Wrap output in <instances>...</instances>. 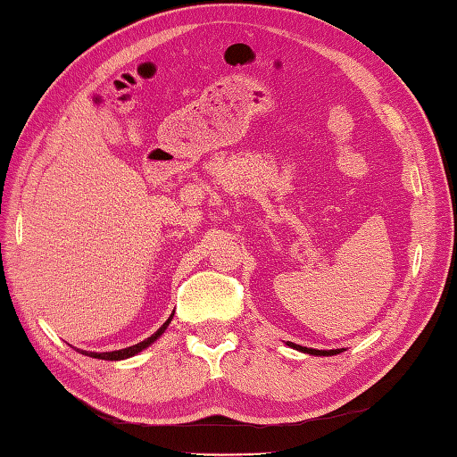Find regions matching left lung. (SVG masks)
Masks as SVG:
<instances>
[{
    "label": "left lung",
    "mask_w": 457,
    "mask_h": 457,
    "mask_svg": "<svg viewBox=\"0 0 457 457\" xmlns=\"http://www.w3.org/2000/svg\"><path fill=\"white\" fill-rule=\"evenodd\" d=\"M287 345L288 347H293V349H296V351H300V353H306V354H320V357H333V354H339L343 349H331V351H318V349H308V347H300V345H296V343H291V341H287Z\"/></svg>",
    "instance_id": "8db88e82"
}]
</instances>
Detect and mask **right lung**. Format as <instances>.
Instances as JSON below:
<instances>
[{
    "label": "right lung",
    "instance_id": "right-lung-1",
    "mask_svg": "<svg viewBox=\"0 0 457 457\" xmlns=\"http://www.w3.org/2000/svg\"><path fill=\"white\" fill-rule=\"evenodd\" d=\"M172 316H174V314H170V318L166 320L164 324H162L157 331H154L151 337H147V339L137 343V345H131V347H128V349H120V351H112V353H88V351H83V354H88V357H93V359H103V361H124V359H129V357H136L137 353H141L143 349H147L151 343H154V341H157V339L162 336L164 329L169 328Z\"/></svg>",
    "mask_w": 457,
    "mask_h": 457
}]
</instances>
